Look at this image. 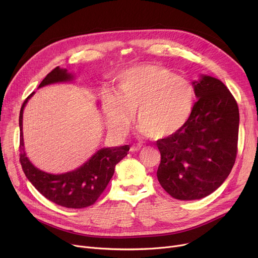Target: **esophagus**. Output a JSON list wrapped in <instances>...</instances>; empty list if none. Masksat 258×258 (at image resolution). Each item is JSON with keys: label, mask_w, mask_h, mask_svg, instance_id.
Segmentation results:
<instances>
[{"label": "esophagus", "mask_w": 258, "mask_h": 258, "mask_svg": "<svg viewBox=\"0 0 258 258\" xmlns=\"http://www.w3.org/2000/svg\"><path fill=\"white\" fill-rule=\"evenodd\" d=\"M141 145L140 144H137V145H133L132 147H131V152H133V153H137V152H139L140 150H141Z\"/></svg>", "instance_id": "34e87169"}]
</instances>
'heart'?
Listing matches in <instances>:
<instances>
[{"mask_svg": "<svg viewBox=\"0 0 258 258\" xmlns=\"http://www.w3.org/2000/svg\"><path fill=\"white\" fill-rule=\"evenodd\" d=\"M195 101L190 81L165 67L140 64L120 76L116 96H106L107 125L117 134H124L135 113L141 134L155 140L163 139L185 125Z\"/></svg>", "mask_w": 258, "mask_h": 258, "instance_id": "obj_1", "label": "heart"}]
</instances>
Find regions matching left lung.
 <instances>
[{
  "label": "left lung",
  "instance_id": "left-lung-1",
  "mask_svg": "<svg viewBox=\"0 0 258 258\" xmlns=\"http://www.w3.org/2000/svg\"><path fill=\"white\" fill-rule=\"evenodd\" d=\"M198 101L185 125L157 141L158 181L172 198L200 200L228 178L236 159L239 112L221 80L202 75L192 83Z\"/></svg>",
  "mask_w": 258,
  "mask_h": 258
}]
</instances>
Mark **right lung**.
Returning a JSON list of instances; mask_svg holds the SVG:
<instances>
[{"label": "right lung", "mask_w": 258, "mask_h": 258, "mask_svg": "<svg viewBox=\"0 0 258 258\" xmlns=\"http://www.w3.org/2000/svg\"><path fill=\"white\" fill-rule=\"evenodd\" d=\"M72 79L71 73L56 67L44 78L38 88ZM33 94L34 92L25 99L20 112V162L24 173L40 194L59 206L80 209L93 205L112 179L116 164L127 155L130 146L101 148L84 165L61 174H52L36 168L26 156L23 139V111Z\"/></svg>", "instance_id": "1"}]
</instances>
